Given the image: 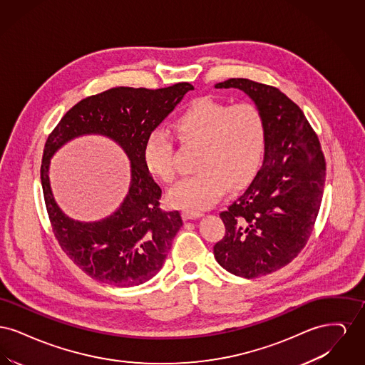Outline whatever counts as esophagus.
<instances>
[{
	"label": "esophagus",
	"instance_id": "esophagus-1",
	"mask_svg": "<svg viewBox=\"0 0 365 365\" xmlns=\"http://www.w3.org/2000/svg\"><path fill=\"white\" fill-rule=\"evenodd\" d=\"M182 216L185 220H190V219H197V217H201L202 216V212H198V210H190V209H185L182 210Z\"/></svg>",
	"mask_w": 365,
	"mask_h": 365
}]
</instances>
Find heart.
<instances>
[{
    "instance_id": "b5f03b06",
    "label": "heart",
    "mask_w": 365,
    "mask_h": 365,
    "mask_svg": "<svg viewBox=\"0 0 365 365\" xmlns=\"http://www.w3.org/2000/svg\"><path fill=\"white\" fill-rule=\"evenodd\" d=\"M175 135L187 146L200 148L194 176L182 179L170 191V201L180 208H209L231 189L243 186L256 173L265 145V119L252 101L230 104L212 97L191 101L173 122ZM148 170L165 183L176 179L175 140L155 130L143 148Z\"/></svg>"
}]
</instances>
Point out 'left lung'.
Segmentation results:
<instances>
[{
    "mask_svg": "<svg viewBox=\"0 0 365 365\" xmlns=\"http://www.w3.org/2000/svg\"><path fill=\"white\" fill-rule=\"evenodd\" d=\"M215 86L242 90L265 119L260 170L220 212L226 234L213 246L228 272L259 278L290 264L305 247L322 204L326 161L304 112L279 88L243 78Z\"/></svg>",
    "mask_w": 365,
    "mask_h": 365,
    "instance_id": "1",
    "label": "left lung"
}]
</instances>
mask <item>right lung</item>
<instances>
[{
	"label": "right lung",
	"instance_id": "right-lung-1",
	"mask_svg": "<svg viewBox=\"0 0 365 365\" xmlns=\"http://www.w3.org/2000/svg\"><path fill=\"white\" fill-rule=\"evenodd\" d=\"M187 82L163 88L113 87L73 105L46 139L41 182L56 241L86 275L118 287L138 286L161 269L183 225L178 210L160 208L161 187L149 173L143 148L149 134L192 90ZM82 133H103L119 141L132 160V186L121 208L97 224L68 220L55 205L47 168L52 153Z\"/></svg>",
	"mask_w": 365,
	"mask_h": 365
}]
</instances>
